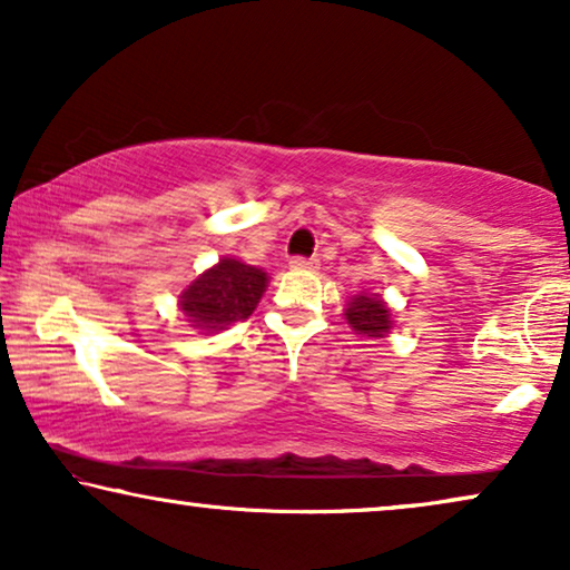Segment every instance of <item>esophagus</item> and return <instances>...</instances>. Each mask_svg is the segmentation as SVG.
Instances as JSON below:
<instances>
[{"label":"esophagus","instance_id":"1","mask_svg":"<svg viewBox=\"0 0 570 570\" xmlns=\"http://www.w3.org/2000/svg\"><path fill=\"white\" fill-rule=\"evenodd\" d=\"M289 268L292 271H315L317 261H315V257H292Z\"/></svg>","mask_w":570,"mask_h":570}]
</instances>
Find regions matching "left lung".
<instances>
[{"instance_id": "obj_1", "label": "left lung", "mask_w": 570, "mask_h": 570, "mask_svg": "<svg viewBox=\"0 0 570 570\" xmlns=\"http://www.w3.org/2000/svg\"><path fill=\"white\" fill-rule=\"evenodd\" d=\"M344 317L348 328L360 333L364 338H385L389 333H393V328H396L389 302H385L381 294L373 292L352 294L344 305Z\"/></svg>"}]
</instances>
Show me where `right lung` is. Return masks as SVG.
I'll use <instances>...</instances> for the list:
<instances>
[{"instance_id":"1","label":"right lung","mask_w":570,"mask_h":570,"mask_svg":"<svg viewBox=\"0 0 570 570\" xmlns=\"http://www.w3.org/2000/svg\"><path fill=\"white\" fill-rule=\"evenodd\" d=\"M268 289V273L237 257H222L181 289L179 313L189 328L218 333L247 321Z\"/></svg>"}]
</instances>
